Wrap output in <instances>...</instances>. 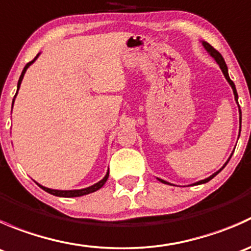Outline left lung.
Returning a JSON list of instances; mask_svg holds the SVG:
<instances>
[{
    "mask_svg": "<svg viewBox=\"0 0 251 251\" xmlns=\"http://www.w3.org/2000/svg\"><path fill=\"white\" fill-rule=\"evenodd\" d=\"M203 46H204L205 50H206L207 52H209V54L211 55V57L214 58L215 60H216V63H217V64L220 65V68H221V70H222V73H224L225 77H226V80L228 81V83H229V85H231L232 90H233V93H234V100H237V103H238V95H237V90H235V86H234L233 81H232L231 78H229V75H228V69H227V65H226V63H225V59H224V58H222V55L220 54V53L217 52V50H215V48L212 47L211 45H209V44H207V42L203 41ZM239 120H240V123H242V111H240V107H239ZM239 132H240V131H239ZM232 154H233V153H232ZM231 156H232V155H231ZM231 156H229V159H231ZM229 159H228V160H227V163H228V161H229ZM227 163L225 164V165L222 166V168L220 169L219 171H216V173H215V174H212L211 176H210V177H207V178H205V179H201V181L197 182V183H194V184H201V183H206V182H209L210 179H211V178H214V177L216 176L217 174H219V173H221V171L224 170V168H225V166L227 165ZM158 179H159V181H160V182H163V183L170 184V183H169V182L164 181V179H161V178H158Z\"/></svg>",
    "mask_w": 251,
    "mask_h": 251,
    "instance_id": "left-lung-1",
    "label": "left lung"
}]
</instances>
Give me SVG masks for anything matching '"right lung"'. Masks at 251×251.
<instances>
[{
  "label": "right lung",
  "mask_w": 251,
  "mask_h": 251,
  "mask_svg": "<svg viewBox=\"0 0 251 251\" xmlns=\"http://www.w3.org/2000/svg\"><path fill=\"white\" fill-rule=\"evenodd\" d=\"M39 54H40V53H39ZM39 54H37L36 57H35L34 59L31 60V62H29V63H27V64L25 65V67H24V69H23V72H22V75H20V77H19V81H18V86H17V93H18V90H19V87H20V83H22V80H23V77H24V74H25V72H26V69H27V68H29L30 65H31L32 63H34L35 60L37 59V57H39ZM17 93H16V96H17ZM16 96H14V98H16ZM13 103H14V100H13ZM108 177H109V171H108L107 175H105V176L103 177V179H100V182H97V183H95V184H93V186H90V187H87V188H83V189H74V191H58V189H50V188H46V187L41 186V184H39V183H37V184H39V186L41 187V188L44 189V191H46L47 193H50V194H53V196H57V197H67V198H72V197H81V196H86V194H90V193H93V192L98 191V189H100V188H102V187H103V184H104L105 182H107Z\"/></svg>",
  "instance_id": "add662e5"
}]
</instances>
